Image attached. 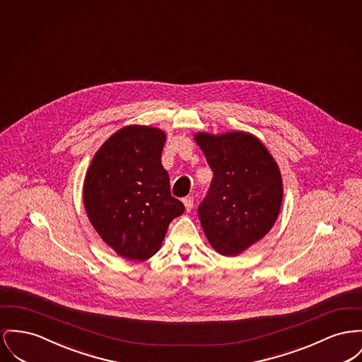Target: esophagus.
I'll return each mask as SVG.
<instances>
[{
  "label": "esophagus",
  "mask_w": 362,
  "mask_h": 362,
  "mask_svg": "<svg viewBox=\"0 0 362 362\" xmlns=\"http://www.w3.org/2000/svg\"><path fill=\"white\" fill-rule=\"evenodd\" d=\"M183 204H185L186 211H187V212H190V211H192V205H194V198H192V197H186V198L183 199Z\"/></svg>",
  "instance_id": "1"
}]
</instances>
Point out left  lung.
<instances>
[{
    "label": "left lung",
    "instance_id": "left-lung-1",
    "mask_svg": "<svg viewBox=\"0 0 362 362\" xmlns=\"http://www.w3.org/2000/svg\"><path fill=\"white\" fill-rule=\"evenodd\" d=\"M213 170L198 208L205 236L221 255L243 253L274 227L283 202V179L274 156L250 132H195Z\"/></svg>",
    "mask_w": 362,
    "mask_h": 362
}]
</instances>
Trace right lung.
<instances>
[{"label":"right lung","instance_id":"add662e5","mask_svg":"<svg viewBox=\"0 0 362 362\" xmlns=\"http://www.w3.org/2000/svg\"><path fill=\"white\" fill-rule=\"evenodd\" d=\"M163 129L131 124L110 135L86 172L87 217L116 255L145 261L156 255L170 221L185 212L161 164Z\"/></svg>","mask_w":362,"mask_h":362}]
</instances>
